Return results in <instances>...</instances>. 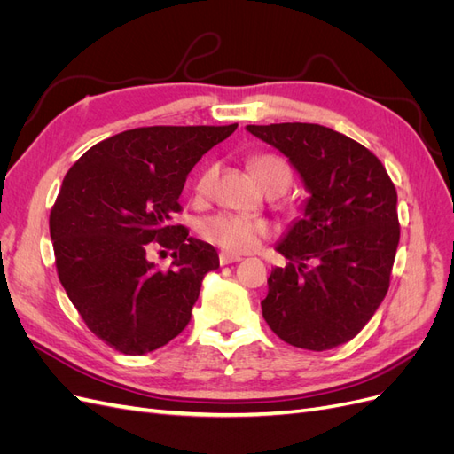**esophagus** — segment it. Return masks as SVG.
<instances>
[{
  "mask_svg": "<svg viewBox=\"0 0 454 454\" xmlns=\"http://www.w3.org/2000/svg\"><path fill=\"white\" fill-rule=\"evenodd\" d=\"M240 259H242L240 255L229 254V252H222V254H219V263H222V265H231V263H237V261H240Z\"/></svg>",
  "mask_w": 454,
  "mask_h": 454,
  "instance_id": "obj_1",
  "label": "esophagus"
}]
</instances>
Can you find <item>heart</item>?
<instances>
[{
    "label": "heart",
    "mask_w": 454,
    "mask_h": 454,
    "mask_svg": "<svg viewBox=\"0 0 454 454\" xmlns=\"http://www.w3.org/2000/svg\"><path fill=\"white\" fill-rule=\"evenodd\" d=\"M252 170L259 184L265 191L274 187L287 189L292 182V172L286 160L277 155H257L252 159ZM217 168L206 167L195 182L197 197H208L212 185L215 182ZM200 235L215 244L222 246L227 252L244 254L252 252L261 244V240L269 237V227L263 222H257L252 217H244L239 214L219 212L200 222Z\"/></svg>",
    "instance_id": "1"
}]
</instances>
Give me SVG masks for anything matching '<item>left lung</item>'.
Segmentation results:
<instances>
[{
  "label": "left lung",
  "mask_w": 454,
  "mask_h": 454,
  "mask_svg": "<svg viewBox=\"0 0 454 454\" xmlns=\"http://www.w3.org/2000/svg\"><path fill=\"white\" fill-rule=\"evenodd\" d=\"M246 130L286 155L309 191L303 214L277 244L290 263L270 272L263 318L297 348L345 345L388 292L400 244L395 187L369 149L337 130L312 122Z\"/></svg>",
  "instance_id": "left-lung-1"
}]
</instances>
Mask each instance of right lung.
<instances>
[{"label": "right lung", "mask_w": 454, "mask_h": 454, "mask_svg": "<svg viewBox=\"0 0 454 454\" xmlns=\"http://www.w3.org/2000/svg\"><path fill=\"white\" fill-rule=\"evenodd\" d=\"M237 127L125 130L92 145L66 174L49 219L59 278L106 345L142 356L189 324L219 257L212 244L172 225V215L182 210L191 168ZM153 241L175 250L168 271L146 259Z\"/></svg>", "instance_id": "right-lung-1"}]
</instances>
